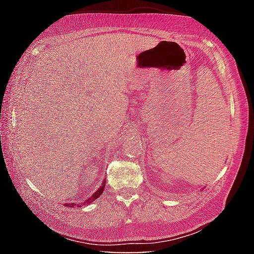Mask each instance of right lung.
<instances>
[{"instance_id":"right-lung-1","label":"right lung","mask_w":254,"mask_h":254,"mask_svg":"<svg viewBox=\"0 0 254 254\" xmlns=\"http://www.w3.org/2000/svg\"><path fill=\"white\" fill-rule=\"evenodd\" d=\"M105 186H106V179H104L103 183L101 184V187H99L97 189V190L95 191L94 194H92V196L90 198H88L86 201H83L82 203H79V204H76V203H64V206H70V207H74V206H79L81 207L82 205H88L89 203H91L92 201H94L95 199H97L99 196H101L103 194V191L105 190Z\"/></svg>"}]
</instances>
